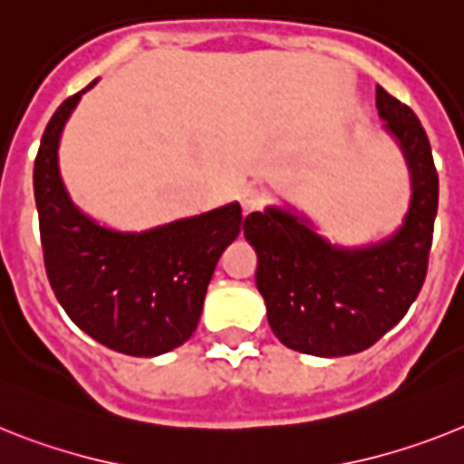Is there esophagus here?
Instances as JSON below:
<instances>
[{"instance_id": "obj_1", "label": "esophagus", "mask_w": 464, "mask_h": 464, "mask_svg": "<svg viewBox=\"0 0 464 464\" xmlns=\"http://www.w3.org/2000/svg\"><path fill=\"white\" fill-rule=\"evenodd\" d=\"M262 193L256 188H245L243 196H240V205H243V214H252L262 208Z\"/></svg>"}]
</instances>
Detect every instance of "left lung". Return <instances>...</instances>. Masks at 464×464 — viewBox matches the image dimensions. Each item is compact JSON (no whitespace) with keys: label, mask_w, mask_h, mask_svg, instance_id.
Here are the masks:
<instances>
[{"label":"left lung","mask_w":464,"mask_h":464,"mask_svg":"<svg viewBox=\"0 0 464 464\" xmlns=\"http://www.w3.org/2000/svg\"><path fill=\"white\" fill-rule=\"evenodd\" d=\"M375 106L411 177V200L394 231L363 245L333 243L290 202L245 219L268 325L287 349L309 356H349L375 344L406 316L427 276L439 208L430 139L415 112L382 87Z\"/></svg>","instance_id":"left-lung-1"}]
</instances>
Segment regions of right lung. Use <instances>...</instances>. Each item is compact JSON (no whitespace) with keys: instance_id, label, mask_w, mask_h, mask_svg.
<instances>
[{"instance_id":"1","label":"right lung","mask_w":464,"mask_h":464,"mask_svg":"<svg viewBox=\"0 0 464 464\" xmlns=\"http://www.w3.org/2000/svg\"><path fill=\"white\" fill-rule=\"evenodd\" d=\"M65 99L34 160L44 266L53 295L77 328L127 356H160L196 333L214 266L238 238L236 200L146 231H120L82 212L61 177L58 146L82 93Z\"/></svg>"}]
</instances>
